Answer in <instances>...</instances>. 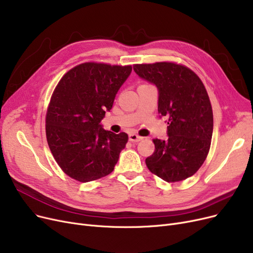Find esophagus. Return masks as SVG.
Wrapping results in <instances>:
<instances>
[{
    "label": "esophagus",
    "instance_id": "obj_1",
    "mask_svg": "<svg viewBox=\"0 0 253 253\" xmlns=\"http://www.w3.org/2000/svg\"><path fill=\"white\" fill-rule=\"evenodd\" d=\"M142 139H143L142 136H139V135H137V134H135V133L129 134V141L132 142V143H137V142H139V141H142Z\"/></svg>",
    "mask_w": 253,
    "mask_h": 253
}]
</instances>
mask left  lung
I'll return each instance as SVG.
<instances>
[{
  "label": "left lung",
  "instance_id": "left-lung-1",
  "mask_svg": "<svg viewBox=\"0 0 253 253\" xmlns=\"http://www.w3.org/2000/svg\"><path fill=\"white\" fill-rule=\"evenodd\" d=\"M139 78L158 90V112L168 122V137L153 139L154 153L146 158L152 173L168 182L189 178L208 156L213 119L202 81L190 69L172 62L135 64Z\"/></svg>",
  "mask_w": 253,
  "mask_h": 253
}]
</instances>
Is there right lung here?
<instances>
[{
  "label": "right lung",
  "mask_w": 253,
  "mask_h": 253,
  "mask_svg": "<svg viewBox=\"0 0 253 253\" xmlns=\"http://www.w3.org/2000/svg\"><path fill=\"white\" fill-rule=\"evenodd\" d=\"M131 71L130 65L86 62L69 71L56 86L45 118L46 141L72 178L88 182L114 171L128 135L105 130L101 121Z\"/></svg>",
  "instance_id": "add662e5"
}]
</instances>
